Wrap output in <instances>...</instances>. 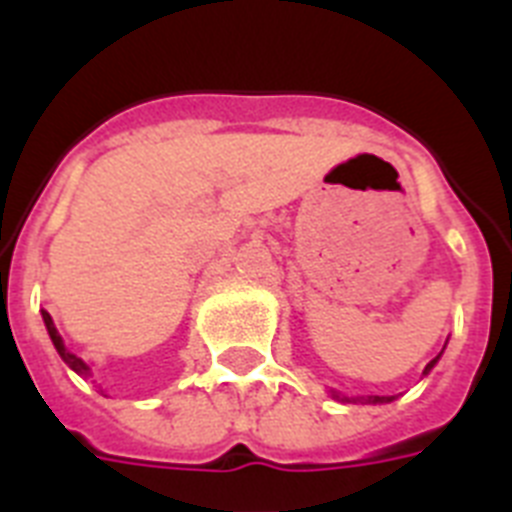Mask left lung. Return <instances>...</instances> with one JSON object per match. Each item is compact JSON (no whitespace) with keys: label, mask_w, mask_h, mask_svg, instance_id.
<instances>
[{"label":"left lung","mask_w":512,"mask_h":512,"mask_svg":"<svg viewBox=\"0 0 512 512\" xmlns=\"http://www.w3.org/2000/svg\"><path fill=\"white\" fill-rule=\"evenodd\" d=\"M436 361H438V356H436V359H433L431 361V364H428V366H425V372L423 374H428V372H431V369H433V364H436ZM338 397V395H336ZM392 400V397H369V402H390Z\"/></svg>","instance_id":"left-lung-1"}]
</instances>
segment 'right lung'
I'll return each instance as SVG.
<instances>
[{"label":"right lung","instance_id":"obj_1","mask_svg":"<svg viewBox=\"0 0 512 512\" xmlns=\"http://www.w3.org/2000/svg\"><path fill=\"white\" fill-rule=\"evenodd\" d=\"M43 320H45V328H48V336H51L53 346H56V351H58V354H61V359L66 361V364H69L76 374H87V372H89V366L84 364V361H81L79 356H74V354H71V351H66V346H63L61 336H58L56 325H53L51 315H48V312H45V310H43Z\"/></svg>","mask_w":512,"mask_h":512}]
</instances>
